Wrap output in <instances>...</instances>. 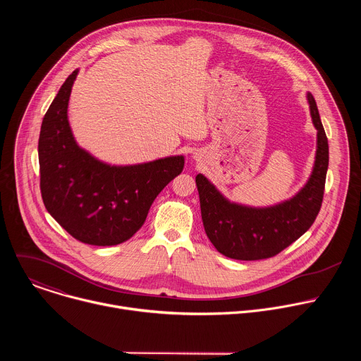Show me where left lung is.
I'll return each instance as SVG.
<instances>
[{"instance_id": "8db88e82", "label": "left lung", "mask_w": 361, "mask_h": 361, "mask_svg": "<svg viewBox=\"0 0 361 361\" xmlns=\"http://www.w3.org/2000/svg\"><path fill=\"white\" fill-rule=\"evenodd\" d=\"M317 151L307 184L290 200L273 207L252 209L230 202L202 174L195 177L204 230L213 245L234 260H263L300 238L314 223L323 202L329 167V141L314 97L307 94Z\"/></svg>"}]
</instances>
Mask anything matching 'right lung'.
I'll list each match as a JSON object with an SVG mask.
<instances>
[{
	"instance_id": "right-lung-1",
	"label": "right lung",
	"mask_w": 361,
	"mask_h": 361,
	"mask_svg": "<svg viewBox=\"0 0 361 361\" xmlns=\"http://www.w3.org/2000/svg\"><path fill=\"white\" fill-rule=\"evenodd\" d=\"M78 70L47 110L38 140L39 188L47 212L75 240L117 245L144 224L152 201L184 169V157L109 166L75 142L67 117Z\"/></svg>"
}]
</instances>
